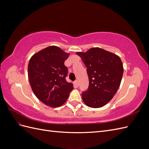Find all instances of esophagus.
<instances>
[{
  "instance_id": "obj_1",
  "label": "esophagus",
  "mask_w": 149,
  "mask_h": 149,
  "mask_svg": "<svg viewBox=\"0 0 149 149\" xmlns=\"http://www.w3.org/2000/svg\"><path fill=\"white\" fill-rule=\"evenodd\" d=\"M74 84L76 87H78L79 86V83L77 80L75 81L74 82Z\"/></svg>"
}]
</instances>
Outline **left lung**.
<instances>
[{
    "label": "left lung",
    "instance_id": "8db88e82",
    "mask_svg": "<svg viewBox=\"0 0 149 149\" xmlns=\"http://www.w3.org/2000/svg\"><path fill=\"white\" fill-rule=\"evenodd\" d=\"M76 54L87 68L89 81L88 90L82 92L83 100L88 107H101L112 100L120 86L123 63L118 55L100 48Z\"/></svg>",
    "mask_w": 149,
    "mask_h": 149
}]
</instances>
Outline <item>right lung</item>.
<instances>
[{"instance_id":"1","label":"right lung","mask_w":149,"mask_h":149,"mask_svg":"<svg viewBox=\"0 0 149 149\" xmlns=\"http://www.w3.org/2000/svg\"><path fill=\"white\" fill-rule=\"evenodd\" d=\"M69 53L56 46H50L35 53L28 65L31 89L38 100L52 107L61 106L73 89L66 77L68 68L65 61Z\"/></svg>"}]
</instances>
